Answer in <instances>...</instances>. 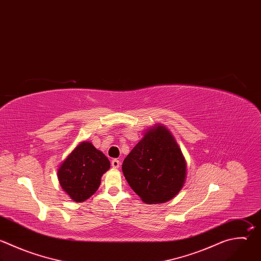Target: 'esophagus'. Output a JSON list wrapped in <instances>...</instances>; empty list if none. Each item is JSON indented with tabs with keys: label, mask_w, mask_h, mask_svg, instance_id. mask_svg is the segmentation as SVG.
Listing matches in <instances>:
<instances>
[{
	"label": "esophagus",
	"mask_w": 261,
	"mask_h": 261,
	"mask_svg": "<svg viewBox=\"0 0 261 261\" xmlns=\"http://www.w3.org/2000/svg\"><path fill=\"white\" fill-rule=\"evenodd\" d=\"M120 165H121V162H120L119 160H117V159H114V160L112 161V166H113V168H115V169H118V168L120 167Z\"/></svg>",
	"instance_id": "34e87169"
}]
</instances>
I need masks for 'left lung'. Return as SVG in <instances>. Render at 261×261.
Returning <instances> with one entry per match:
<instances>
[{
  "mask_svg": "<svg viewBox=\"0 0 261 261\" xmlns=\"http://www.w3.org/2000/svg\"><path fill=\"white\" fill-rule=\"evenodd\" d=\"M122 170L131 189L144 203L161 204L182 189L187 162L171 132L163 125H155L125 158Z\"/></svg>",
  "mask_w": 261,
  "mask_h": 261,
  "instance_id": "obj_1",
  "label": "left lung"
}]
</instances>
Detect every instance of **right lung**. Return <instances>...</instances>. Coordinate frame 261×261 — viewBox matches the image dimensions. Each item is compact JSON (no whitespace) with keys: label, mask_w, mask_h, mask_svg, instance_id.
<instances>
[{"label":"right lung","mask_w":261,"mask_h":261,"mask_svg":"<svg viewBox=\"0 0 261 261\" xmlns=\"http://www.w3.org/2000/svg\"><path fill=\"white\" fill-rule=\"evenodd\" d=\"M109 159L89 141H83L62 162L57 176L62 190L75 203L85 202L99 188L110 169Z\"/></svg>","instance_id":"obj_1"}]
</instances>
